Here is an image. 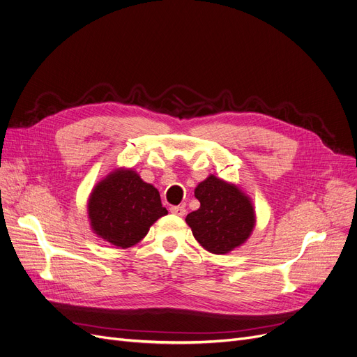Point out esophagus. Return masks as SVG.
Returning <instances> with one entry per match:
<instances>
[{
  "mask_svg": "<svg viewBox=\"0 0 357 357\" xmlns=\"http://www.w3.org/2000/svg\"><path fill=\"white\" fill-rule=\"evenodd\" d=\"M171 213L172 214H175V215H185V213H186V210H185V207L183 205H172L171 207Z\"/></svg>",
  "mask_w": 357,
  "mask_h": 357,
  "instance_id": "esophagus-1",
  "label": "esophagus"
}]
</instances>
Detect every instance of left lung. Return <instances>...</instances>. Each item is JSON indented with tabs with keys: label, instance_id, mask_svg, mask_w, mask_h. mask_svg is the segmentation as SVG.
Returning a JSON list of instances; mask_svg holds the SVG:
<instances>
[{
	"label": "left lung",
	"instance_id": "obj_1",
	"mask_svg": "<svg viewBox=\"0 0 357 357\" xmlns=\"http://www.w3.org/2000/svg\"><path fill=\"white\" fill-rule=\"evenodd\" d=\"M199 208L185 221L199 245L215 255H224L245 243L255 227L253 205L236 185L214 175L195 188Z\"/></svg>",
	"mask_w": 357,
	"mask_h": 357
}]
</instances>
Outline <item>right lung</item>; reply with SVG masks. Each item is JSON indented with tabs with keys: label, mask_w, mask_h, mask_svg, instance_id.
Here are the masks:
<instances>
[{
	"label": "right lung",
	"mask_w": 357,
	"mask_h": 357,
	"mask_svg": "<svg viewBox=\"0 0 357 357\" xmlns=\"http://www.w3.org/2000/svg\"><path fill=\"white\" fill-rule=\"evenodd\" d=\"M166 214L159 191L131 169L109 174L96 186L88 202L92 230L121 249L135 246Z\"/></svg>",
	"instance_id": "1"
}]
</instances>
